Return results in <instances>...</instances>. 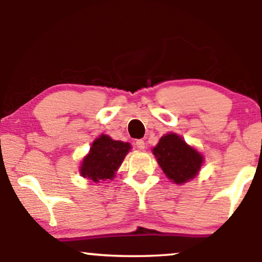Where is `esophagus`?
Listing matches in <instances>:
<instances>
[{
  "mask_svg": "<svg viewBox=\"0 0 262 262\" xmlns=\"http://www.w3.org/2000/svg\"><path fill=\"white\" fill-rule=\"evenodd\" d=\"M135 146H137V149H139V150H143L144 148H145V143H144V140L139 139V140H137V141H135Z\"/></svg>",
  "mask_w": 262,
  "mask_h": 262,
  "instance_id": "obj_1",
  "label": "esophagus"
}]
</instances>
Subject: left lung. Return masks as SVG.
<instances>
[{
  "mask_svg": "<svg viewBox=\"0 0 262 262\" xmlns=\"http://www.w3.org/2000/svg\"><path fill=\"white\" fill-rule=\"evenodd\" d=\"M151 151L167 179L176 185L194 179L204 161L203 155L176 133L162 135Z\"/></svg>",
  "mask_w": 262,
  "mask_h": 262,
  "instance_id": "left-lung-1",
  "label": "left lung"
}]
</instances>
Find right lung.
<instances>
[{"label": "right lung", "mask_w": 262, "mask_h": 262, "mask_svg": "<svg viewBox=\"0 0 262 262\" xmlns=\"http://www.w3.org/2000/svg\"><path fill=\"white\" fill-rule=\"evenodd\" d=\"M130 149L129 143L114 140L110 135L101 134L93 140L89 154L81 161L80 175L96 183L113 180Z\"/></svg>", "instance_id": "1"}]
</instances>
